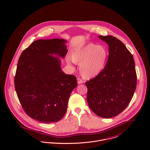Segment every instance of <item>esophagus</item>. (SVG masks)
<instances>
[{"mask_svg":"<svg viewBox=\"0 0 150 150\" xmlns=\"http://www.w3.org/2000/svg\"><path fill=\"white\" fill-rule=\"evenodd\" d=\"M83 83V81L82 80H81V79L78 78L77 79V83L78 84H81V83Z\"/></svg>","mask_w":150,"mask_h":150,"instance_id":"34e87169","label":"esophagus"}]
</instances>
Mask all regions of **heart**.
<instances>
[{"mask_svg":"<svg viewBox=\"0 0 150 150\" xmlns=\"http://www.w3.org/2000/svg\"><path fill=\"white\" fill-rule=\"evenodd\" d=\"M108 57L109 52L105 46L93 43L75 50L70 56L73 62L80 64V73L85 79L98 76L104 69ZM67 62L70 64V60Z\"/></svg>","mask_w":150,"mask_h":150,"instance_id":"obj_1","label":"heart"}]
</instances>
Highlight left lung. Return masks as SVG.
<instances>
[{"instance_id": "8db88e82", "label": "left lung", "mask_w": 150, "mask_h": 150, "mask_svg": "<svg viewBox=\"0 0 150 150\" xmlns=\"http://www.w3.org/2000/svg\"><path fill=\"white\" fill-rule=\"evenodd\" d=\"M109 45V54L104 69L85 82L90 109L102 118L120 114L130 103L137 86L132 55L124 44L112 36H98Z\"/></svg>"}]
</instances>
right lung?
<instances>
[{"label": "right lung", "mask_w": 150, "mask_h": 150, "mask_svg": "<svg viewBox=\"0 0 150 150\" xmlns=\"http://www.w3.org/2000/svg\"><path fill=\"white\" fill-rule=\"evenodd\" d=\"M67 42L60 39L36 40L18 60L15 77L18 97L26 114L40 122L62 119L70 94L77 86L76 77L61 68L58 57H65Z\"/></svg>", "instance_id": "add662e5"}]
</instances>
